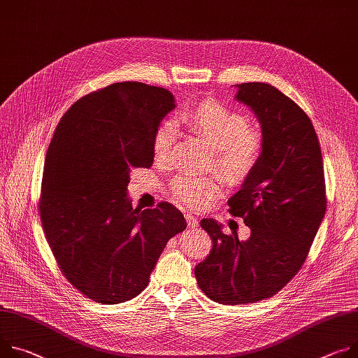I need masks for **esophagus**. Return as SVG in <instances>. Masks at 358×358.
<instances>
[{
    "instance_id": "esophagus-1",
    "label": "esophagus",
    "mask_w": 358,
    "mask_h": 358,
    "mask_svg": "<svg viewBox=\"0 0 358 358\" xmlns=\"http://www.w3.org/2000/svg\"><path fill=\"white\" fill-rule=\"evenodd\" d=\"M184 215H185V220H187L188 227H191V229H196V227L199 225V218H197L196 215L189 214V213H187V214H184Z\"/></svg>"
}]
</instances>
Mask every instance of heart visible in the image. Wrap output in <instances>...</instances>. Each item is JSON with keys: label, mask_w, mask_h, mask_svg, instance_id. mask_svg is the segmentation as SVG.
<instances>
[{"label": "heart", "mask_w": 358, "mask_h": 358, "mask_svg": "<svg viewBox=\"0 0 358 358\" xmlns=\"http://www.w3.org/2000/svg\"><path fill=\"white\" fill-rule=\"evenodd\" d=\"M184 122L201 134L215 148V166L229 180L247 177L262 157L263 133L248 124L238 111L215 100H207L182 115ZM176 141L171 121L161 122L152 137V154L157 162H167ZM221 182L217 177L181 173L171 181L173 196L185 206L204 207L218 197Z\"/></svg>", "instance_id": "b5f03b06"}]
</instances>
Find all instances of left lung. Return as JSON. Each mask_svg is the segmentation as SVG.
<instances>
[{"label": "left lung", "mask_w": 358, "mask_h": 358, "mask_svg": "<svg viewBox=\"0 0 358 358\" xmlns=\"http://www.w3.org/2000/svg\"><path fill=\"white\" fill-rule=\"evenodd\" d=\"M237 88V101L254 111L263 133L262 157L229 200V211L251 234L240 241L213 218L201 220L213 248L194 271L208 299L230 306L266 300L288 284L327 208L321 148L308 115L270 84Z\"/></svg>", "instance_id": "1"}]
</instances>
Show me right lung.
I'll use <instances>...</instances> for the list:
<instances>
[{
    "mask_svg": "<svg viewBox=\"0 0 358 358\" xmlns=\"http://www.w3.org/2000/svg\"><path fill=\"white\" fill-rule=\"evenodd\" d=\"M173 94L137 81L87 94L59 120L47 150L40 217L61 273L85 297L118 304L148 285L169 240L185 230L170 203L133 208V169H150L152 137Z\"/></svg>",
    "mask_w": 358,
    "mask_h": 358,
    "instance_id": "add662e5",
    "label": "right lung"
}]
</instances>
